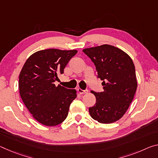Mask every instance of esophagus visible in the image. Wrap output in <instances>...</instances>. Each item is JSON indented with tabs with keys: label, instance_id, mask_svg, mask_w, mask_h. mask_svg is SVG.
Returning a JSON list of instances; mask_svg holds the SVG:
<instances>
[{
	"label": "esophagus",
	"instance_id": "esophagus-1",
	"mask_svg": "<svg viewBox=\"0 0 158 158\" xmlns=\"http://www.w3.org/2000/svg\"><path fill=\"white\" fill-rule=\"evenodd\" d=\"M77 91L79 92V94H87L88 93V90L86 89V90H82L81 89H77Z\"/></svg>",
	"mask_w": 158,
	"mask_h": 158
}]
</instances>
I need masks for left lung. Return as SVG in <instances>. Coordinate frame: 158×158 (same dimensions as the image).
I'll list each match as a JSON object with an SVG mask.
<instances>
[{
    "mask_svg": "<svg viewBox=\"0 0 158 158\" xmlns=\"http://www.w3.org/2000/svg\"><path fill=\"white\" fill-rule=\"evenodd\" d=\"M83 52L96 66L97 77L102 81L104 90L91 91L96 102L89 107V113L100 123L116 122L127 112L136 91L134 62L126 52L110 45L85 48Z\"/></svg>",
    "mask_w": 158,
    "mask_h": 158,
    "instance_id": "obj_1",
    "label": "left lung"
}]
</instances>
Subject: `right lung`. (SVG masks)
<instances>
[{
  "label": "right lung",
  "instance_id": "1",
  "mask_svg": "<svg viewBox=\"0 0 158 158\" xmlns=\"http://www.w3.org/2000/svg\"><path fill=\"white\" fill-rule=\"evenodd\" d=\"M77 51L46 49L32 54L19 76L22 101L34 118L42 124L52 127L62 123L68 114L77 91L57 85V76Z\"/></svg>",
  "mask_w": 158,
  "mask_h": 158
}]
</instances>
